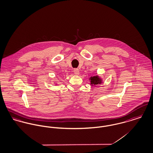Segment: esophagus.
<instances>
[{
    "label": "esophagus",
    "mask_w": 153,
    "mask_h": 153,
    "mask_svg": "<svg viewBox=\"0 0 153 153\" xmlns=\"http://www.w3.org/2000/svg\"><path fill=\"white\" fill-rule=\"evenodd\" d=\"M73 72L76 75H79V70L78 68H74V70H73Z\"/></svg>",
    "instance_id": "1"
}]
</instances>
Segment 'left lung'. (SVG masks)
<instances>
[{
    "instance_id": "left-lung-1",
    "label": "left lung",
    "mask_w": 153,
    "mask_h": 153,
    "mask_svg": "<svg viewBox=\"0 0 153 153\" xmlns=\"http://www.w3.org/2000/svg\"><path fill=\"white\" fill-rule=\"evenodd\" d=\"M90 84L91 86H96L97 85H101L102 83V79L98 75L91 76L89 78Z\"/></svg>"
}]
</instances>
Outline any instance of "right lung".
I'll use <instances>...</instances> for the list:
<instances>
[{
    "instance_id": "right-lung-1",
    "label": "right lung",
    "mask_w": 153,
    "mask_h": 153,
    "mask_svg": "<svg viewBox=\"0 0 153 153\" xmlns=\"http://www.w3.org/2000/svg\"><path fill=\"white\" fill-rule=\"evenodd\" d=\"M55 84H56V85H57V83H55Z\"/></svg>"
}]
</instances>
